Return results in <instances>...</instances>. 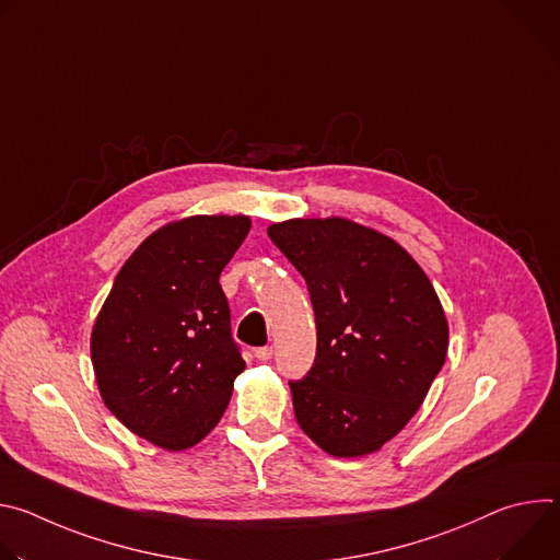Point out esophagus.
Here are the masks:
<instances>
[{
  "mask_svg": "<svg viewBox=\"0 0 560 560\" xmlns=\"http://www.w3.org/2000/svg\"><path fill=\"white\" fill-rule=\"evenodd\" d=\"M272 352H275L272 346H264V348H257V350H255V357H257L259 361H270V359H272Z\"/></svg>",
  "mask_w": 560,
  "mask_h": 560,
  "instance_id": "1",
  "label": "esophagus"
}]
</instances>
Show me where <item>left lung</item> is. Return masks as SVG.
I'll use <instances>...</instances> for the list:
<instances>
[{
    "instance_id": "left-lung-1",
    "label": "left lung",
    "mask_w": 560,
    "mask_h": 560,
    "mask_svg": "<svg viewBox=\"0 0 560 560\" xmlns=\"http://www.w3.org/2000/svg\"><path fill=\"white\" fill-rule=\"evenodd\" d=\"M272 244L307 283L316 357L290 381L301 430L332 456H363L415 417L447 354V322L419 264L348 219H290Z\"/></svg>"
}]
</instances>
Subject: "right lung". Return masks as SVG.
I'll use <instances>...</instances> for the list:
<instances>
[{"instance_id":"obj_1","label":"right lung","mask_w":560,"mask_h":560,"mask_svg":"<svg viewBox=\"0 0 560 560\" xmlns=\"http://www.w3.org/2000/svg\"><path fill=\"white\" fill-rule=\"evenodd\" d=\"M248 217H188L152 232L121 266L97 316L91 357L108 410L166 450L199 443L246 368L219 275Z\"/></svg>"}]
</instances>
